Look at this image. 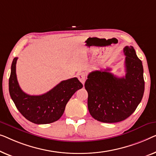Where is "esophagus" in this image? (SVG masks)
<instances>
[{"label":"esophagus","instance_id":"1","mask_svg":"<svg viewBox=\"0 0 156 156\" xmlns=\"http://www.w3.org/2000/svg\"><path fill=\"white\" fill-rule=\"evenodd\" d=\"M77 77L78 80L80 81L83 84H84L85 81V78H86V74H85V72H80L77 74Z\"/></svg>","mask_w":156,"mask_h":156}]
</instances>
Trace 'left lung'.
<instances>
[{
    "instance_id": "left-lung-1",
    "label": "left lung",
    "mask_w": 156,
    "mask_h": 156,
    "mask_svg": "<svg viewBox=\"0 0 156 156\" xmlns=\"http://www.w3.org/2000/svg\"><path fill=\"white\" fill-rule=\"evenodd\" d=\"M124 53L125 77H116L107 69L91 72L85 81L89 112L99 122L115 123L126 119L143 98L145 82L141 61L131 46H126Z\"/></svg>"
}]
</instances>
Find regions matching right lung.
<instances>
[{
	"instance_id": "add662e5",
	"label": "right lung",
	"mask_w": 156,
	"mask_h": 156,
	"mask_svg": "<svg viewBox=\"0 0 156 156\" xmlns=\"http://www.w3.org/2000/svg\"><path fill=\"white\" fill-rule=\"evenodd\" d=\"M17 57L13 59L9 78V93L18 111L30 122L46 124L57 121L64 112L70 98L83 84L77 78L61 81L51 90L41 95H30L20 87L16 76Z\"/></svg>"
}]
</instances>
